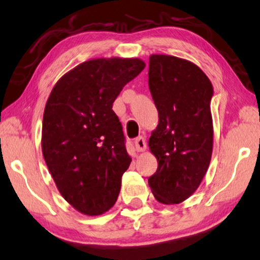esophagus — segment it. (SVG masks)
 <instances>
[{
  "label": "esophagus",
  "mask_w": 260,
  "mask_h": 260,
  "mask_svg": "<svg viewBox=\"0 0 260 260\" xmlns=\"http://www.w3.org/2000/svg\"><path fill=\"white\" fill-rule=\"evenodd\" d=\"M134 146H135V149H137L138 152H144L145 149H146V147H147V145H146L145 138L139 137V138L135 139Z\"/></svg>",
  "instance_id": "obj_1"
}]
</instances>
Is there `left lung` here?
Returning a JSON list of instances; mask_svg holds the SVG:
<instances>
[{"label":"left lung","mask_w":260,"mask_h":260,"mask_svg":"<svg viewBox=\"0 0 260 260\" xmlns=\"http://www.w3.org/2000/svg\"><path fill=\"white\" fill-rule=\"evenodd\" d=\"M148 86L159 123L148 146L158 168L148 185L159 203L180 204L199 187L213 149V87L198 66L184 58L149 56Z\"/></svg>","instance_id":"1"}]
</instances>
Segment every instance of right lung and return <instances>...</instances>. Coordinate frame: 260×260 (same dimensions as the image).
Listing matches in <instances>:
<instances>
[{
	"label": "right lung",
	"mask_w": 260,
	"mask_h": 260,
	"mask_svg": "<svg viewBox=\"0 0 260 260\" xmlns=\"http://www.w3.org/2000/svg\"><path fill=\"white\" fill-rule=\"evenodd\" d=\"M145 62L100 57L80 63L56 82L42 122V153L67 203L86 215L113 207L132 158L113 102Z\"/></svg>",
	"instance_id": "add662e5"
}]
</instances>
